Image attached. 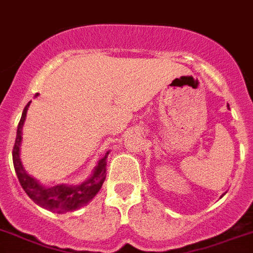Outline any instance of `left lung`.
<instances>
[{"instance_id":"obj_1","label":"left lung","mask_w":253,"mask_h":253,"mask_svg":"<svg viewBox=\"0 0 253 253\" xmlns=\"http://www.w3.org/2000/svg\"><path fill=\"white\" fill-rule=\"evenodd\" d=\"M228 108H229V105H228Z\"/></svg>"}]
</instances>
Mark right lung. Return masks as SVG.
Returning a JSON list of instances; mask_svg holds the SVG:
<instances>
[{"mask_svg":"<svg viewBox=\"0 0 253 253\" xmlns=\"http://www.w3.org/2000/svg\"><path fill=\"white\" fill-rule=\"evenodd\" d=\"M29 104H31V101L25 105L24 110H23L22 118H20V122L18 125V131H16L14 149H12V162H14L15 172L18 176L20 185L33 202L43 207V209L48 210V211L63 213V212L74 211V210L84 207L94 198L103 186V182L105 180V171H107V158L109 152L105 153V156L97 162V166L95 167V171L92 172L90 179H87L81 185L60 184V185L46 188L25 172L22 161H20V143H22L23 139L22 130Z\"/></svg>","mask_w":253,"mask_h":253,"instance_id":"1","label":"right lung"}]
</instances>
